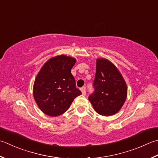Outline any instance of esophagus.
I'll list each match as a JSON object with an SVG mask.
<instances>
[{"label": "esophagus", "mask_w": 158, "mask_h": 158, "mask_svg": "<svg viewBox=\"0 0 158 158\" xmlns=\"http://www.w3.org/2000/svg\"><path fill=\"white\" fill-rule=\"evenodd\" d=\"M80 91H81L82 95H85L86 94V88L85 87H83L81 89H80Z\"/></svg>", "instance_id": "34e87169"}]
</instances>
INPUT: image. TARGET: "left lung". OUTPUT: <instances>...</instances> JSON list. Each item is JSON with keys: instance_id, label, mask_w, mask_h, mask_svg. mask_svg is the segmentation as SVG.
I'll list each match as a JSON object with an SVG mask.
<instances>
[{"instance_id": "1", "label": "left lung", "mask_w": 158, "mask_h": 158, "mask_svg": "<svg viewBox=\"0 0 158 158\" xmlns=\"http://www.w3.org/2000/svg\"><path fill=\"white\" fill-rule=\"evenodd\" d=\"M94 92L89 97L95 111L100 115L115 114L123 106L127 96V84L111 62L98 58L94 82Z\"/></svg>"}]
</instances>
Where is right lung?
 I'll list each match as a JSON object with an SVG mask.
<instances>
[{
    "mask_svg": "<svg viewBox=\"0 0 158 158\" xmlns=\"http://www.w3.org/2000/svg\"><path fill=\"white\" fill-rule=\"evenodd\" d=\"M75 58L57 56L46 62L35 79L33 94L35 102L44 114L58 116L69 108L74 98L81 94L76 87L71 73Z\"/></svg>",
    "mask_w": 158,
    "mask_h": 158,
    "instance_id": "obj_1",
    "label": "right lung"
}]
</instances>
